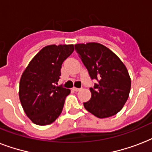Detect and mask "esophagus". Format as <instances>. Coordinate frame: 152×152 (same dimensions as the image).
I'll return each mask as SVG.
<instances>
[{
  "label": "esophagus",
  "mask_w": 152,
  "mask_h": 152,
  "mask_svg": "<svg viewBox=\"0 0 152 152\" xmlns=\"http://www.w3.org/2000/svg\"><path fill=\"white\" fill-rule=\"evenodd\" d=\"M72 90L74 91H79L80 90V88H72Z\"/></svg>",
  "instance_id": "1"
}]
</instances>
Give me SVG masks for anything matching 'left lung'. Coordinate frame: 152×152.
<instances>
[{
  "instance_id": "obj_1",
  "label": "left lung",
  "mask_w": 152,
  "mask_h": 152,
  "mask_svg": "<svg viewBox=\"0 0 152 152\" xmlns=\"http://www.w3.org/2000/svg\"><path fill=\"white\" fill-rule=\"evenodd\" d=\"M75 50L97 83L90 88L91 98L85 109L99 118L115 115L127 101L131 79L126 67L113 52L102 44H76Z\"/></svg>"
}]
</instances>
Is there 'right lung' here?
<instances>
[{
    "instance_id": "obj_1",
    "label": "right lung",
    "mask_w": 152,
    "mask_h": 152,
    "mask_svg": "<svg viewBox=\"0 0 152 152\" xmlns=\"http://www.w3.org/2000/svg\"><path fill=\"white\" fill-rule=\"evenodd\" d=\"M73 51V45L45 46L23 72L19 97L25 113L34 124L50 125L61 113L70 90L56 84L62 63Z\"/></svg>"
}]
</instances>
